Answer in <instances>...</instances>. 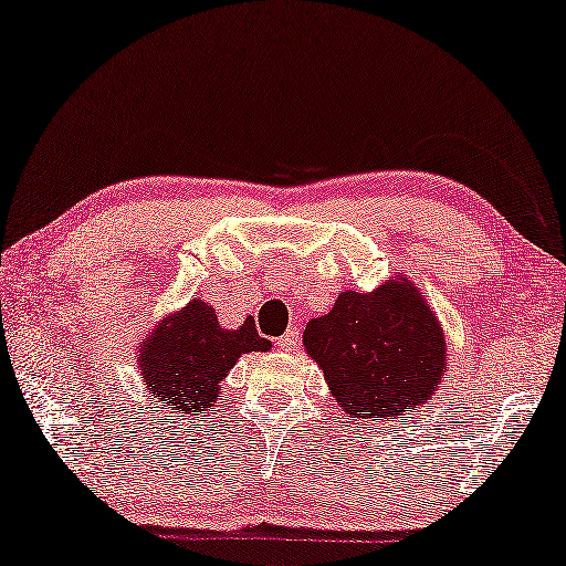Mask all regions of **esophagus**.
I'll return each instance as SVG.
<instances>
[{
	"mask_svg": "<svg viewBox=\"0 0 566 566\" xmlns=\"http://www.w3.org/2000/svg\"><path fill=\"white\" fill-rule=\"evenodd\" d=\"M297 343H301V333H297L295 327H291L283 337H279V343H275V345H279L285 352H293L297 347Z\"/></svg>",
	"mask_w": 566,
	"mask_h": 566,
	"instance_id": "esophagus-1",
	"label": "esophagus"
}]
</instances>
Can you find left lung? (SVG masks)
I'll use <instances>...</instances> for the list:
<instances>
[{
    "instance_id": "8db88e82",
    "label": "left lung",
    "mask_w": 566,
    "mask_h": 566,
    "mask_svg": "<svg viewBox=\"0 0 566 566\" xmlns=\"http://www.w3.org/2000/svg\"><path fill=\"white\" fill-rule=\"evenodd\" d=\"M303 345L352 419H407L429 401L446 371V339L423 295L407 279L375 293L345 291L305 325Z\"/></svg>"
}]
</instances>
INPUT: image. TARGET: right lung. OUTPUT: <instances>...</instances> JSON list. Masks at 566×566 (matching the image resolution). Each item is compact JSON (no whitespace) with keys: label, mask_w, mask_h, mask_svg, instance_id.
<instances>
[{"label":"right lung","mask_w":566,"mask_h":566,"mask_svg":"<svg viewBox=\"0 0 566 566\" xmlns=\"http://www.w3.org/2000/svg\"><path fill=\"white\" fill-rule=\"evenodd\" d=\"M269 349L271 339L259 335L251 317L239 329H223L214 307L197 297L143 339L140 375L163 407L205 413L237 359Z\"/></svg>","instance_id":"1"}]
</instances>
